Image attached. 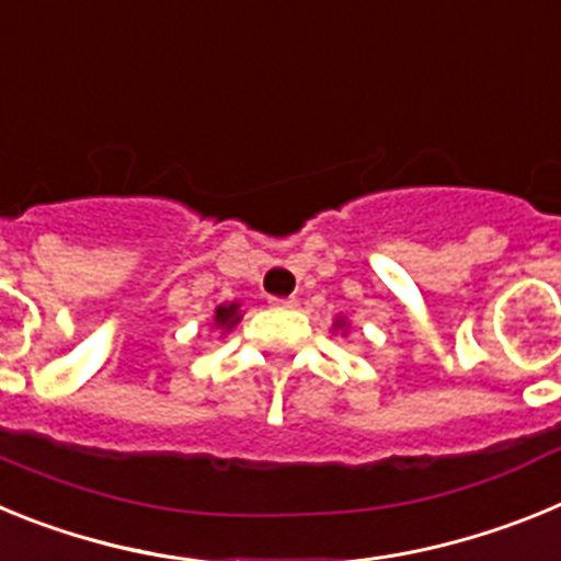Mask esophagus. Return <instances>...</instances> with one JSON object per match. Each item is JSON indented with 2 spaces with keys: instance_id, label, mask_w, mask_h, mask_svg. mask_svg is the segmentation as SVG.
<instances>
[{
  "instance_id": "esophagus-1",
  "label": "esophagus",
  "mask_w": 561,
  "mask_h": 561,
  "mask_svg": "<svg viewBox=\"0 0 561 561\" xmlns=\"http://www.w3.org/2000/svg\"><path fill=\"white\" fill-rule=\"evenodd\" d=\"M270 304L277 306V309H291L297 300H295V297H270Z\"/></svg>"
}]
</instances>
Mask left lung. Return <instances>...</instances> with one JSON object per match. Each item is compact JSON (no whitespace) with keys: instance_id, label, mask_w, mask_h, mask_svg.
Instances as JSON below:
<instances>
[{"instance_id":"obj_1","label":"left lung","mask_w":561,"mask_h":561,"mask_svg":"<svg viewBox=\"0 0 561 561\" xmlns=\"http://www.w3.org/2000/svg\"><path fill=\"white\" fill-rule=\"evenodd\" d=\"M331 329L342 331V336H345V334H348V320H345V317H336L334 325H331Z\"/></svg>"}]
</instances>
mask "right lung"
Here are the masks:
<instances>
[{"label": "right lung", "mask_w": 561, "mask_h": 561, "mask_svg": "<svg viewBox=\"0 0 561 561\" xmlns=\"http://www.w3.org/2000/svg\"><path fill=\"white\" fill-rule=\"evenodd\" d=\"M241 317H244V311H241V304H236V300L216 306V311H213V329L221 331V336L230 334L241 323Z\"/></svg>", "instance_id": "right-lung-1"}]
</instances>
